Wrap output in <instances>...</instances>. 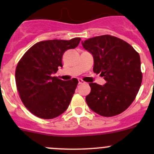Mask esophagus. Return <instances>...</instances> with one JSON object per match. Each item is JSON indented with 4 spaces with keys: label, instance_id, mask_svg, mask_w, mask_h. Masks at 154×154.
Returning a JSON list of instances; mask_svg holds the SVG:
<instances>
[{
    "label": "esophagus",
    "instance_id": "1",
    "mask_svg": "<svg viewBox=\"0 0 154 154\" xmlns=\"http://www.w3.org/2000/svg\"><path fill=\"white\" fill-rule=\"evenodd\" d=\"M78 82H79V84H85V83H86V82L83 81L82 79H79Z\"/></svg>",
    "mask_w": 154,
    "mask_h": 154
}]
</instances>
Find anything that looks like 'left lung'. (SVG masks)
Returning <instances> with one entry per match:
<instances>
[{
	"label": "left lung",
	"instance_id": "8db88e82",
	"mask_svg": "<svg viewBox=\"0 0 154 154\" xmlns=\"http://www.w3.org/2000/svg\"><path fill=\"white\" fill-rule=\"evenodd\" d=\"M94 57L93 71L103 77V86L89 83L86 101L92 111L104 117L117 116L131 105L142 81L139 54L130 44L110 35L82 42Z\"/></svg>",
	"mask_w": 154,
	"mask_h": 154
}]
</instances>
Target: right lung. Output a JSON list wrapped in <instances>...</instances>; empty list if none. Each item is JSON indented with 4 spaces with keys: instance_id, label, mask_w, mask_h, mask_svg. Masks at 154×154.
Masks as SVG:
<instances>
[{
    "instance_id": "1",
    "label": "right lung",
    "mask_w": 154,
    "mask_h": 154,
    "mask_svg": "<svg viewBox=\"0 0 154 154\" xmlns=\"http://www.w3.org/2000/svg\"><path fill=\"white\" fill-rule=\"evenodd\" d=\"M81 38L47 40L32 45L15 69V83L20 98L32 114L40 119H52L68 109L78 80H62L52 74L63 67L66 51L77 47Z\"/></svg>"
}]
</instances>
